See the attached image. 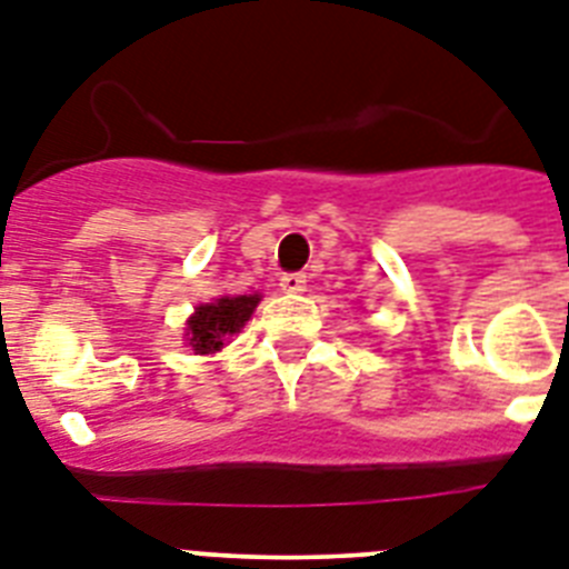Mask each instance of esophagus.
I'll use <instances>...</instances> for the list:
<instances>
[{"label": "esophagus", "mask_w": 569, "mask_h": 569, "mask_svg": "<svg viewBox=\"0 0 569 569\" xmlns=\"http://www.w3.org/2000/svg\"><path fill=\"white\" fill-rule=\"evenodd\" d=\"M280 289L286 295H300L307 292V274H300V271H292V274L280 277Z\"/></svg>", "instance_id": "obj_1"}]
</instances>
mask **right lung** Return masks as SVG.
Segmentation results:
<instances>
[{
  "instance_id": "obj_1",
  "label": "right lung",
  "mask_w": 569,
  "mask_h": 569,
  "mask_svg": "<svg viewBox=\"0 0 569 569\" xmlns=\"http://www.w3.org/2000/svg\"><path fill=\"white\" fill-rule=\"evenodd\" d=\"M260 303V295H224L216 303H201L187 321V345L196 353H216L224 339L239 332Z\"/></svg>"
}]
</instances>
